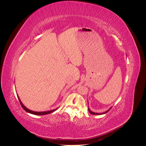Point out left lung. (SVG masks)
<instances>
[{
    "instance_id": "left-lung-1",
    "label": "left lung",
    "mask_w": 146,
    "mask_h": 146,
    "mask_svg": "<svg viewBox=\"0 0 146 146\" xmlns=\"http://www.w3.org/2000/svg\"><path fill=\"white\" fill-rule=\"evenodd\" d=\"M111 108V107L110 108V109H108V110H107V111H105V112H104V113H94V112H93V111H91L90 110V109L88 108V111H89V112L91 113V114H96V115H100V114H105V113H107L109 110Z\"/></svg>"
}]
</instances>
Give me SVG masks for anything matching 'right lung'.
<instances>
[{
    "instance_id": "1",
    "label": "right lung",
    "mask_w": 146,
    "mask_h": 146,
    "mask_svg": "<svg viewBox=\"0 0 146 146\" xmlns=\"http://www.w3.org/2000/svg\"><path fill=\"white\" fill-rule=\"evenodd\" d=\"M17 98H18V99L19 100V102H20V104L21 105V107H23V108L25 110V111H27L29 113L35 114V115H44V114H49L50 113L54 112V111H55V110H56V108H55V109L49 110V111H32V110H30L28 109L26 107H25V106L24 105V104L22 103V102H21L20 98H19L18 95L17 94Z\"/></svg>"
}]
</instances>
